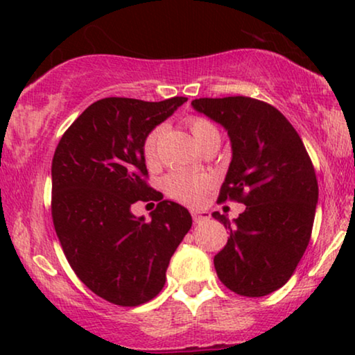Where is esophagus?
<instances>
[{
  "instance_id": "esophagus-1",
  "label": "esophagus",
  "mask_w": 355,
  "mask_h": 355,
  "mask_svg": "<svg viewBox=\"0 0 355 355\" xmlns=\"http://www.w3.org/2000/svg\"><path fill=\"white\" fill-rule=\"evenodd\" d=\"M192 218L196 223H203L210 220V213L205 210H192Z\"/></svg>"
}]
</instances>
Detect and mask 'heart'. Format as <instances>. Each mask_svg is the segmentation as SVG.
Here are the masks:
<instances>
[{
    "label": "heart",
    "instance_id": "obj_1",
    "mask_svg": "<svg viewBox=\"0 0 355 355\" xmlns=\"http://www.w3.org/2000/svg\"><path fill=\"white\" fill-rule=\"evenodd\" d=\"M189 129H191V132L197 144H200L205 139H210V137L220 139V132H218L215 125H213L210 121L197 118V116H193V118L189 119ZM158 137H159V129H153L144 140V147H142L144 157L148 163H153L155 158H157ZM163 187H164V192H166L173 200L192 205V203H198L203 197H205L207 189H208V181L207 178L197 176V174L176 171V173L168 174V176L164 178Z\"/></svg>",
    "mask_w": 355,
    "mask_h": 355
}]
</instances>
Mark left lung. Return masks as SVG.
<instances>
[{"instance_id": "obj_1", "label": "left lung", "mask_w": 355, "mask_h": 355, "mask_svg": "<svg viewBox=\"0 0 355 355\" xmlns=\"http://www.w3.org/2000/svg\"><path fill=\"white\" fill-rule=\"evenodd\" d=\"M198 113L227 130L232 159L218 202L244 203L230 221L227 244L213 259L218 278L232 293L261 297L297 268L307 249L318 202L315 169L297 130L283 113L250 96L198 98Z\"/></svg>"}]
</instances>
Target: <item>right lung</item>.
I'll return each instance as SVG.
<instances>
[{
	"mask_svg": "<svg viewBox=\"0 0 355 355\" xmlns=\"http://www.w3.org/2000/svg\"><path fill=\"white\" fill-rule=\"evenodd\" d=\"M186 96L92 103L62 134L51 163V216L71 268L101 299L121 307L152 300L192 216L148 186L144 140ZM159 200L153 220L135 201Z\"/></svg>",
	"mask_w": 355,
	"mask_h": 355,
	"instance_id": "obj_1",
	"label": "right lung"
}]
</instances>
